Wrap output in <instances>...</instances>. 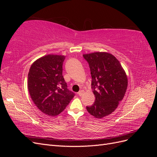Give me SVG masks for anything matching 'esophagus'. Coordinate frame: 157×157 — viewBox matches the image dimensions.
<instances>
[{"instance_id":"1","label":"esophagus","mask_w":157,"mask_h":157,"mask_svg":"<svg viewBox=\"0 0 157 157\" xmlns=\"http://www.w3.org/2000/svg\"><path fill=\"white\" fill-rule=\"evenodd\" d=\"M83 93H84V90H80V91L77 93V94L79 96H81L83 94Z\"/></svg>"}]
</instances>
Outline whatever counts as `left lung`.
I'll list each match as a JSON object with an SVG mask.
<instances>
[{
	"label": "left lung",
	"mask_w": 157,
	"mask_h": 157,
	"mask_svg": "<svg viewBox=\"0 0 157 157\" xmlns=\"http://www.w3.org/2000/svg\"><path fill=\"white\" fill-rule=\"evenodd\" d=\"M92 77V89L95 102L86 106L90 114L101 118L111 114L124 98L128 79L125 71L115 56L106 52L84 54Z\"/></svg>",
	"instance_id": "8db88e82"
}]
</instances>
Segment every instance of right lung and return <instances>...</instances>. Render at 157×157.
<instances>
[{
  "instance_id": "right-lung-1",
  "label": "right lung",
  "mask_w": 157,
  "mask_h": 157,
  "mask_svg": "<svg viewBox=\"0 0 157 157\" xmlns=\"http://www.w3.org/2000/svg\"><path fill=\"white\" fill-rule=\"evenodd\" d=\"M65 57L47 55L33 63L28 74V90L39 109L49 116L62 112L75 96L67 88L63 78Z\"/></svg>"
}]
</instances>
